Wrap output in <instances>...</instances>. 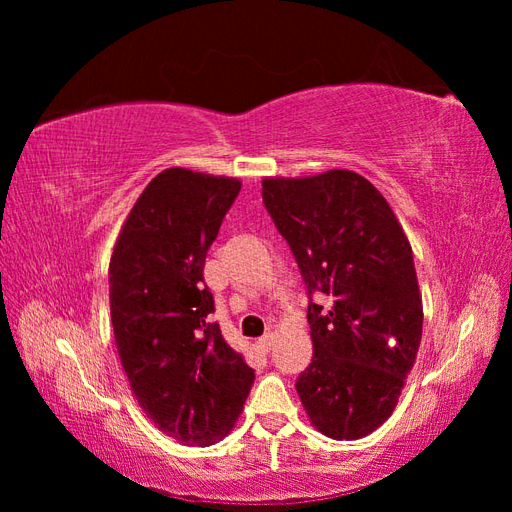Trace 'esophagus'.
Segmentation results:
<instances>
[{
    "label": "esophagus",
    "mask_w": 512,
    "mask_h": 512,
    "mask_svg": "<svg viewBox=\"0 0 512 512\" xmlns=\"http://www.w3.org/2000/svg\"><path fill=\"white\" fill-rule=\"evenodd\" d=\"M273 342H275V337H273L271 333H267V335H262V337L258 339L256 346H258V350H262V352H271Z\"/></svg>",
    "instance_id": "1"
}]
</instances>
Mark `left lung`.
<instances>
[{"label":"left lung","mask_w":512,"mask_h":512,"mask_svg":"<svg viewBox=\"0 0 512 512\" xmlns=\"http://www.w3.org/2000/svg\"><path fill=\"white\" fill-rule=\"evenodd\" d=\"M262 200L299 262L314 356L297 380L320 433L359 440L397 406L423 335L412 247L386 198L354 170L265 177Z\"/></svg>","instance_id":"obj_1"}]
</instances>
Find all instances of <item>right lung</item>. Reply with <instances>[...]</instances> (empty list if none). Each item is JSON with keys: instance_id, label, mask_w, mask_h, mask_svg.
<instances>
[{"instance_id": "1", "label": "right lung", "mask_w": 512, "mask_h": 512, "mask_svg": "<svg viewBox=\"0 0 512 512\" xmlns=\"http://www.w3.org/2000/svg\"><path fill=\"white\" fill-rule=\"evenodd\" d=\"M241 190L235 177L166 168L123 222L108 265L119 361L130 389L166 436L209 446L235 427L254 369L232 350L203 280L207 250Z\"/></svg>"}]
</instances>
